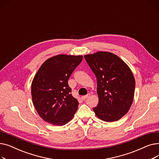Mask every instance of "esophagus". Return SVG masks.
I'll list each match as a JSON object with an SVG mask.
<instances>
[{
	"label": "esophagus",
	"instance_id": "34e87169",
	"mask_svg": "<svg viewBox=\"0 0 159 159\" xmlns=\"http://www.w3.org/2000/svg\"><path fill=\"white\" fill-rule=\"evenodd\" d=\"M90 96V93H88V94H87L86 95H84V96H82V100H84H84H86L88 97H89Z\"/></svg>",
	"mask_w": 159,
	"mask_h": 159
}]
</instances>
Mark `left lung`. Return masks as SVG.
I'll list each match as a JSON object with an SVG mask.
<instances>
[{"label": "left lung", "mask_w": 159, "mask_h": 159, "mask_svg": "<svg viewBox=\"0 0 159 159\" xmlns=\"http://www.w3.org/2000/svg\"><path fill=\"white\" fill-rule=\"evenodd\" d=\"M84 57L97 78L95 115L106 122L119 120L128 113L134 97L135 81L131 70L111 53L99 52Z\"/></svg>", "instance_id": "left-lung-1"}]
</instances>
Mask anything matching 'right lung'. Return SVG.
Returning a JSON list of instances; mask_svg holds the SVG:
<instances>
[{
  "mask_svg": "<svg viewBox=\"0 0 159 159\" xmlns=\"http://www.w3.org/2000/svg\"><path fill=\"white\" fill-rule=\"evenodd\" d=\"M82 60V55H58L49 58L33 78V103L46 122L63 126L73 119L79 102L72 96L68 81Z\"/></svg>",
  "mask_w": 159,
  "mask_h": 159,
  "instance_id": "1",
  "label": "right lung"
}]
</instances>
